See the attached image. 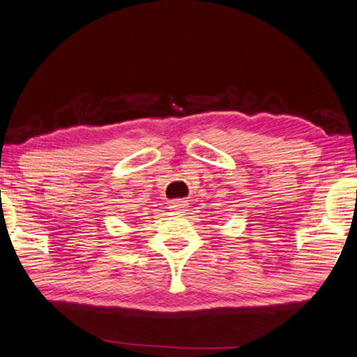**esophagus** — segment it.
Masks as SVG:
<instances>
[{"label":"esophagus","mask_w":357,"mask_h":357,"mask_svg":"<svg viewBox=\"0 0 357 357\" xmlns=\"http://www.w3.org/2000/svg\"><path fill=\"white\" fill-rule=\"evenodd\" d=\"M185 202H187V201H183V199L172 201V202H170V208H173V211H184V208L187 207Z\"/></svg>","instance_id":"esophagus-1"}]
</instances>
